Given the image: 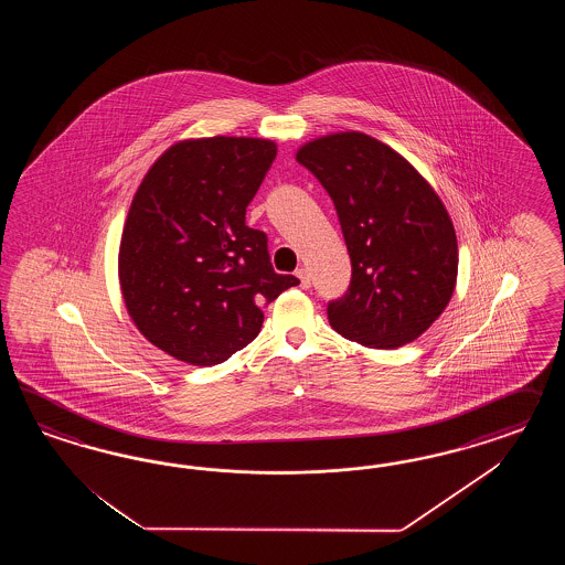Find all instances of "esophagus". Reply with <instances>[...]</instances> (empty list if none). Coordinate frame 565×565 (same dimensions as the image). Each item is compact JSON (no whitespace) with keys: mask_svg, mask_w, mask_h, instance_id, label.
I'll return each mask as SVG.
<instances>
[{"mask_svg":"<svg viewBox=\"0 0 565 565\" xmlns=\"http://www.w3.org/2000/svg\"><path fill=\"white\" fill-rule=\"evenodd\" d=\"M296 277L300 279V288H310V274H308V269H305V267H300L298 271H296Z\"/></svg>","mask_w":565,"mask_h":565,"instance_id":"esophagus-1","label":"esophagus"}]
</instances>
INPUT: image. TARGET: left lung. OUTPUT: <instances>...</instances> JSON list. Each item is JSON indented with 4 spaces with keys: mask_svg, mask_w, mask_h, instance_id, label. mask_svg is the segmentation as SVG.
I'll use <instances>...</instances> for the list:
<instances>
[{
    "mask_svg": "<svg viewBox=\"0 0 565 565\" xmlns=\"http://www.w3.org/2000/svg\"><path fill=\"white\" fill-rule=\"evenodd\" d=\"M296 159L329 192L352 260L329 326L376 350L420 338L458 279V239L439 194L408 159L354 130L308 140Z\"/></svg>",
    "mask_w": 565,
    "mask_h": 565,
    "instance_id": "1",
    "label": "left lung"
}]
</instances>
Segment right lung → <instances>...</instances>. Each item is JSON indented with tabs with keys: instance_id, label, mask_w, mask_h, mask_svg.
Here are the masks:
<instances>
[{
	"instance_id": "1",
	"label": "right lung",
	"mask_w": 565,
	"mask_h": 565,
	"mask_svg": "<svg viewBox=\"0 0 565 565\" xmlns=\"http://www.w3.org/2000/svg\"><path fill=\"white\" fill-rule=\"evenodd\" d=\"M269 138H186L157 157L135 192L118 255L138 331L175 360L213 366L253 342L260 307L298 277L275 274L246 206L271 168Z\"/></svg>"
}]
</instances>
